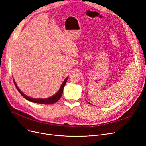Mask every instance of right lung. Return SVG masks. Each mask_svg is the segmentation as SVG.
Instances as JSON below:
<instances>
[{
	"label": "right lung",
	"mask_w": 146,
	"mask_h": 146,
	"mask_svg": "<svg viewBox=\"0 0 146 146\" xmlns=\"http://www.w3.org/2000/svg\"><path fill=\"white\" fill-rule=\"evenodd\" d=\"M68 76H67L66 79H64V80L63 81L60 88L59 89L58 91L55 93L54 95L52 96L51 97H50V98H46V99H36V98H30V97L26 96L25 94H24L22 91H21L19 88L17 87V84H16L15 82L14 79V84H15V86L16 88L17 89V90L19 91V92L21 94V96H22L23 98H25L26 100H28L30 102H34V103H37V104H46V105H47V104H55V102H56L58 100H59V99L61 98V97L62 96V93H63V89H64V87L65 85H66V82H67V80L68 79Z\"/></svg>",
	"instance_id": "obj_1"
}]
</instances>
